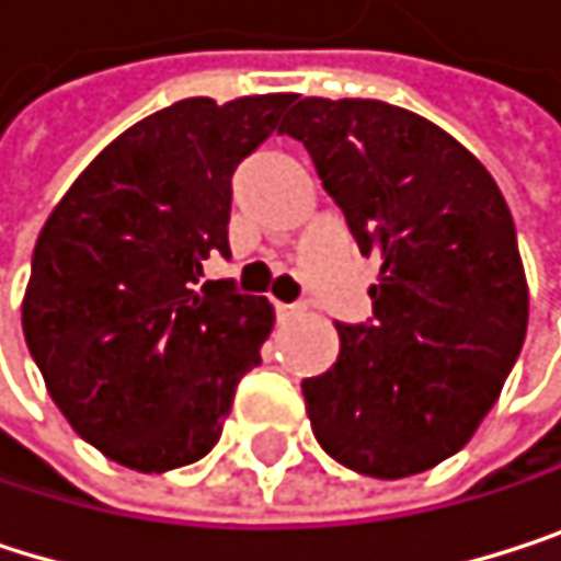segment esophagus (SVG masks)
<instances>
[{"label": "esophagus", "mask_w": 561, "mask_h": 561, "mask_svg": "<svg viewBox=\"0 0 561 561\" xmlns=\"http://www.w3.org/2000/svg\"><path fill=\"white\" fill-rule=\"evenodd\" d=\"M275 312H278V319H296V316L306 312V306H302V302H296V306H283V302H278Z\"/></svg>", "instance_id": "34e87169"}]
</instances>
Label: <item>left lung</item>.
<instances>
[{"label":"left lung","instance_id":"left-lung-1","mask_svg":"<svg viewBox=\"0 0 561 561\" xmlns=\"http://www.w3.org/2000/svg\"><path fill=\"white\" fill-rule=\"evenodd\" d=\"M278 134L381 259L375 319L339 325V362L302 381L316 440L365 477L424 473L473 437L526 342L510 206L463 144L385 101L302 98Z\"/></svg>","mask_w":561,"mask_h":561}]
</instances>
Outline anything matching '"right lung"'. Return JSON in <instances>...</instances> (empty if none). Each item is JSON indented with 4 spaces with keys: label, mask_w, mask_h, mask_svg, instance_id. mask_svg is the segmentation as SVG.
<instances>
[{
    "label": "right lung",
    "mask_w": 561,
    "mask_h": 561,
    "mask_svg": "<svg viewBox=\"0 0 561 561\" xmlns=\"http://www.w3.org/2000/svg\"><path fill=\"white\" fill-rule=\"evenodd\" d=\"M296 94L176 101L111 140L45 219L22 302L25 345L81 440L140 473L206 457L262 358L272 306L232 278L236 167Z\"/></svg>",
    "instance_id": "obj_1"
}]
</instances>
